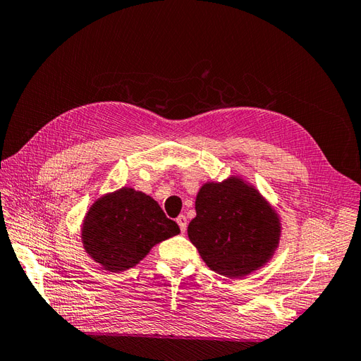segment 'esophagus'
I'll use <instances>...</instances> for the list:
<instances>
[{"mask_svg": "<svg viewBox=\"0 0 361 361\" xmlns=\"http://www.w3.org/2000/svg\"><path fill=\"white\" fill-rule=\"evenodd\" d=\"M176 223L179 224V227H180V232L182 233H185V231H187V216L185 215H179L178 218H176Z\"/></svg>", "mask_w": 361, "mask_h": 361, "instance_id": "1", "label": "esophagus"}]
</instances>
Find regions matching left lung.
<instances>
[{"label": "left lung", "mask_w": 361, "mask_h": 361, "mask_svg": "<svg viewBox=\"0 0 361 361\" xmlns=\"http://www.w3.org/2000/svg\"><path fill=\"white\" fill-rule=\"evenodd\" d=\"M190 241L218 274L241 279L264 267L280 239V220L257 190L239 178L207 182L195 199Z\"/></svg>", "instance_id": "1"}]
</instances>
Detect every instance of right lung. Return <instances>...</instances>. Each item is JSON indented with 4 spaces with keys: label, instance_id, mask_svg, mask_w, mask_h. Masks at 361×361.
Segmentation results:
<instances>
[{
    "label": "right lung",
    "instance_id": "obj_1",
    "mask_svg": "<svg viewBox=\"0 0 361 361\" xmlns=\"http://www.w3.org/2000/svg\"><path fill=\"white\" fill-rule=\"evenodd\" d=\"M179 232L154 199L125 187L92 204L81 238L92 259L104 269L118 272L135 267L152 247Z\"/></svg>",
    "mask_w": 361,
    "mask_h": 361
}]
</instances>
